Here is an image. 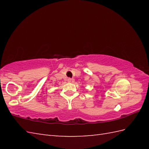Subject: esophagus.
<instances>
[{
  "mask_svg": "<svg viewBox=\"0 0 149 149\" xmlns=\"http://www.w3.org/2000/svg\"><path fill=\"white\" fill-rule=\"evenodd\" d=\"M67 81L68 82V83H71V82H74V80H73L71 78H68Z\"/></svg>",
  "mask_w": 149,
  "mask_h": 149,
  "instance_id": "obj_1",
  "label": "esophagus"
}]
</instances>
